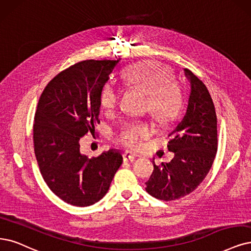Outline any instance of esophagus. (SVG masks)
Returning <instances> with one entry per match:
<instances>
[{
	"mask_svg": "<svg viewBox=\"0 0 251 251\" xmlns=\"http://www.w3.org/2000/svg\"><path fill=\"white\" fill-rule=\"evenodd\" d=\"M135 158H136V156L133 154V153H131V152H129V151H127V152H125L124 154H123V159H124V161H134L135 160Z\"/></svg>",
	"mask_w": 251,
	"mask_h": 251,
	"instance_id": "34e87169",
	"label": "esophagus"
}]
</instances>
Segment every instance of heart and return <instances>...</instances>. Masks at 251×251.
<instances>
[{
	"mask_svg": "<svg viewBox=\"0 0 251 251\" xmlns=\"http://www.w3.org/2000/svg\"><path fill=\"white\" fill-rule=\"evenodd\" d=\"M122 76L127 86L148 95V110L158 123H169L179 114L181 89L177 82L171 79L172 74L168 68L148 61L128 67ZM99 103L107 117L116 114L120 105V91L114 83L107 82L102 87ZM151 133V128L145 123H129L121 129L118 142L129 149L136 150Z\"/></svg>",
	"mask_w": 251,
	"mask_h": 251,
	"instance_id": "heart-1",
	"label": "heart"
}]
</instances>
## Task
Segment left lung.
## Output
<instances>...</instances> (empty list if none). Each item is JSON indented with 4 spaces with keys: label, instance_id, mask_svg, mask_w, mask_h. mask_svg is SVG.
I'll list each match as a JSON object with an SVG mask.
<instances>
[{
    "label": "left lung",
    "instance_id": "left-lung-1",
    "mask_svg": "<svg viewBox=\"0 0 251 251\" xmlns=\"http://www.w3.org/2000/svg\"><path fill=\"white\" fill-rule=\"evenodd\" d=\"M188 104L181 122L171 135L168 148L175 153L169 163L156 165L146 183V191L161 201H175L196 190L206 178L217 152V117L210 93L203 82L188 70Z\"/></svg>",
    "mask_w": 251,
    "mask_h": 251
}]
</instances>
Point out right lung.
I'll return each instance as SVG.
<instances>
[{"label": "right lung", "mask_w": 251, "mask_h": 251, "mask_svg": "<svg viewBox=\"0 0 251 251\" xmlns=\"http://www.w3.org/2000/svg\"><path fill=\"white\" fill-rule=\"evenodd\" d=\"M119 60L72 65L46 85L37 105L33 142L40 173L55 196L72 206L99 201L123 162L119 151L90 159L79 150L82 136L96 135L100 91Z\"/></svg>", "instance_id": "obj_1"}]
</instances>
